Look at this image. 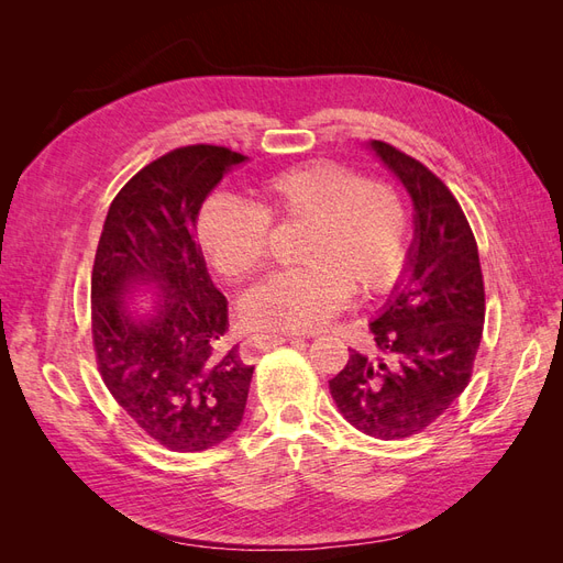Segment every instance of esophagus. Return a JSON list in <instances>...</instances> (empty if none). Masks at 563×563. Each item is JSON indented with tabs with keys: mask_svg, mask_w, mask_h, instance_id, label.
I'll use <instances>...</instances> for the list:
<instances>
[{
	"mask_svg": "<svg viewBox=\"0 0 563 563\" xmlns=\"http://www.w3.org/2000/svg\"><path fill=\"white\" fill-rule=\"evenodd\" d=\"M296 333H261V335H253L251 343H255V347H269V345H282L288 343V340H294Z\"/></svg>",
	"mask_w": 563,
	"mask_h": 563,
	"instance_id": "esophagus-1",
	"label": "esophagus"
}]
</instances>
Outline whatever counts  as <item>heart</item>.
I'll list each match as a JSON object with an SVG mask.
<instances>
[{"label": "heart", "instance_id": "b5f03b06", "mask_svg": "<svg viewBox=\"0 0 563 563\" xmlns=\"http://www.w3.org/2000/svg\"><path fill=\"white\" fill-rule=\"evenodd\" d=\"M255 203L211 195L197 213V242L230 282L258 272L269 223L305 225L296 261L242 296L240 317L253 329L308 333L356 294H380L401 275L411 213L395 185L362 178L352 166L314 159L269 176Z\"/></svg>", "mask_w": 563, "mask_h": 563}]
</instances>
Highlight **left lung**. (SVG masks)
<instances>
[{
  "label": "left lung",
  "mask_w": 563,
  "mask_h": 563,
  "mask_svg": "<svg viewBox=\"0 0 563 563\" xmlns=\"http://www.w3.org/2000/svg\"><path fill=\"white\" fill-rule=\"evenodd\" d=\"M371 147L413 199L416 240L406 277L371 321L373 347L350 350L329 389L352 428L391 441L420 434L463 395L486 298L476 240L449 187L395 145L373 141Z\"/></svg>",
  "instance_id": "8db88e82"
}]
</instances>
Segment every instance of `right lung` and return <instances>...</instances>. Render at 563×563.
<instances>
[{"mask_svg": "<svg viewBox=\"0 0 563 563\" xmlns=\"http://www.w3.org/2000/svg\"><path fill=\"white\" fill-rule=\"evenodd\" d=\"M246 157L185 145L141 168L110 203L91 272V335L100 378L152 441L199 453L240 428L253 366L228 347V300L213 286L195 223L203 199ZM133 283L163 294L133 320L121 298Z\"/></svg>", "mask_w": 563, "mask_h": 563, "instance_id": "obj_1", "label": "right lung"}]
</instances>
